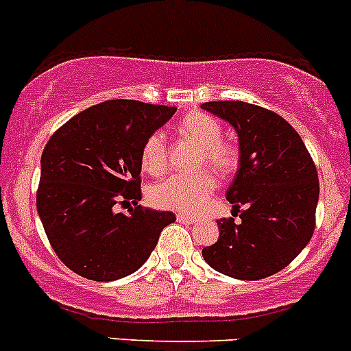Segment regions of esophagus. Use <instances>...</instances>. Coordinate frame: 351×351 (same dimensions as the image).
Returning a JSON list of instances; mask_svg holds the SVG:
<instances>
[{"label": "esophagus", "instance_id": "1", "mask_svg": "<svg viewBox=\"0 0 351 351\" xmlns=\"http://www.w3.org/2000/svg\"><path fill=\"white\" fill-rule=\"evenodd\" d=\"M178 221L179 223H186V224L197 223V219H195V217H191V215H184V214H178Z\"/></svg>", "mask_w": 351, "mask_h": 351}]
</instances>
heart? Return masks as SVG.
<instances>
[{"mask_svg":"<svg viewBox=\"0 0 351 351\" xmlns=\"http://www.w3.org/2000/svg\"><path fill=\"white\" fill-rule=\"evenodd\" d=\"M181 136L200 144L198 163L210 165L221 173L233 172L240 162L239 147L223 139V125L214 117L202 111L186 114L179 123ZM169 163L167 141L162 132H154L144 141L141 149V167L146 173L160 176ZM217 188V178L210 170L195 173H173L149 188L147 198L151 205L167 210L198 212L205 207L212 193Z\"/></svg>","mask_w":351,"mask_h":351,"instance_id":"b5f03b06","label":"heart"}]
</instances>
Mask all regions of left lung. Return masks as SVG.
<instances>
[{
    "label": "left lung",
    "instance_id": "8db88e82",
    "mask_svg": "<svg viewBox=\"0 0 351 351\" xmlns=\"http://www.w3.org/2000/svg\"><path fill=\"white\" fill-rule=\"evenodd\" d=\"M202 108L230 121L240 144L239 172L226 193L233 217L217 221L219 239L202 256L223 275L261 280L291 265L311 240L320 189L317 167L280 114L242 101Z\"/></svg>",
    "mask_w": 351,
    "mask_h": 351
}]
</instances>
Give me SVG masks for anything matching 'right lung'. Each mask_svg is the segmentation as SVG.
<instances>
[{
  "label": "right lung",
  "instance_id": "1",
  "mask_svg": "<svg viewBox=\"0 0 351 351\" xmlns=\"http://www.w3.org/2000/svg\"><path fill=\"white\" fill-rule=\"evenodd\" d=\"M178 108L106 101L67 120L41 154L36 208L60 261L88 280L137 271L176 221L141 207V149ZM134 205L128 215L114 204Z\"/></svg>",
  "mask_w": 351,
  "mask_h": 351
}]
</instances>
